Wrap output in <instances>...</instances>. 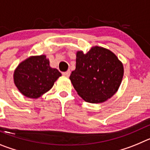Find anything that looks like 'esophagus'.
<instances>
[{
    "label": "esophagus",
    "mask_w": 150,
    "mask_h": 150,
    "mask_svg": "<svg viewBox=\"0 0 150 150\" xmlns=\"http://www.w3.org/2000/svg\"><path fill=\"white\" fill-rule=\"evenodd\" d=\"M62 74H63V75L64 76H66V77H69V76H70V74H71V71H66V72H64Z\"/></svg>",
    "instance_id": "obj_1"
}]
</instances>
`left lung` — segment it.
<instances>
[{
	"mask_svg": "<svg viewBox=\"0 0 150 150\" xmlns=\"http://www.w3.org/2000/svg\"><path fill=\"white\" fill-rule=\"evenodd\" d=\"M76 69L70 79L77 94L91 104L105 102L116 93L122 80L124 67L112 52L101 46L76 52Z\"/></svg>",
	"mask_w": 150,
	"mask_h": 150,
	"instance_id": "1",
	"label": "left lung"
}]
</instances>
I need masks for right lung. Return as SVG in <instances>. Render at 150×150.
<instances>
[{
  "label": "right lung",
  "instance_id": "right-lung-1",
  "mask_svg": "<svg viewBox=\"0 0 150 150\" xmlns=\"http://www.w3.org/2000/svg\"><path fill=\"white\" fill-rule=\"evenodd\" d=\"M61 76L56 68L50 67L46 55H32L18 64L13 81L24 96L37 99L50 91Z\"/></svg>",
  "mask_w": 150,
  "mask_h": 150
}]
</instances>
